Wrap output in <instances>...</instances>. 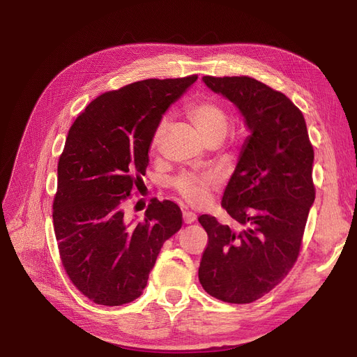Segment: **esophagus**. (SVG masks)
I'll return each instance as SVG.
<instances>
[{
  "label": "esophagus",
  "instance_id": "obj_1",
  "mask_svg": "<svg viewBox=\"0 0 357 357\" xmlns=\"http://www.w3.org/2000/svg\"><path fill=\"white\" fill-rule=\"evenodd\" d=\"M183 220H185V223H193L197 220V215L195 213H190V211H183Z\"/></svg>",
  "mask_w": 357,
  "mask_h": 357
}]
</instances>
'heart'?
Segmentation results:
<instances>
[{
  "label": "heart",
  "mask_w": 357,
  "mask_h": 357,
  "mask_svg": "<svg viewBox=\"0 0 357 357\" xmlns=\"http://www.w3.org/2000/svg\"><path fill=\"white\" fill-rule=\"evenodd\" d=\"M186 114L190 122L195 125L198 132L207 143L222 142L226 132H228L229 119L223 107L214 100H198L193 101L186 107ZM168 128V119L164 117L156 126L152 137V149L156 150L164 138V134ZM218 177L214 174H180L172 180V186L180 193L192 207H201L208 199V192L215 185Z\"/></svg>",
  "instance_id": "1"
}]
</instances>
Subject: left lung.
<instances>
[{
    "instance_id": "left-lung-1",
    "label": "left lung",
    "mask_w": 357,
    "mask_h": 357,
    "mask_svg": "<svg viewBox=\"0 0 357 357\" xmlns=\"http://www.w3.org/2000/svg\"><path fill=\"white\" fill-rule=\"evenodd\" d=\"M202 82L231 101L248 137L222 198L232 223L198 218L208 234L199 264V283L229 304H250L287 275L299 255L314 202L305 119L286 95L252 77H210Z\"/></svg>"
}]
</instances>
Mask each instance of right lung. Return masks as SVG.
I'll list each match as a JSON object with an SVG mask.
<instances>
[{
	"mask_svg": "<svg viewBox=\"0 0 357 357\" xmlns=\"http://www.w3.org/2000/svg\"><path fill=\"white\" fill-rule=\"evenodd\" d=\"M197 79H147L102 93L70 128L58 162L53 228L66 273L95 304L142 296L160 247L181 228L172 201L152 199L142 222L125 218L123 202L143 185L162 116Z\"/></svg>",
	"mask_w": 357,
	"mask_h": 357,
	"instance_id": "add662e5",
	"label": "right lung"
}]
</instances>
